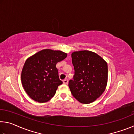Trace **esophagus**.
<instances>
[{"mask_svg":"<svg viewBox=\"0 0 134 134\" xmlns=\"http://www.w3.org/2000/svg\"><path fill=\"white\" fill-rule=\"evenodd\" d=\"M63 81V83L65 84V85H67V84H68V83H69V80H68L67 79H64Z\"/></svg>","mask_w":134,"mask_h":134,"instance_id":"esophagus-1","label":"esophagus"}]
</instances>
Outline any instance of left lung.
Here are the masks:
<instances>
[{"instance_id":"left-lung-1","label":"left lung","mask_w":134,"mask_h":134,"mask_svg":"<svg viewBox=\"0 0 134 134\" xmlns=\"http://www.w3.org/2000/svg\"><path fill=\"white\" fill-rule=\"evenodd\" d=\"M71 59L74 69L73 80L69 82L71 94L81 103H92L106 89L107 63L97 54L86 50L74 52Z\"/></svg>"}]
</instances>
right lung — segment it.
<instances>
[{"mask_svg":"<svg viewBox=\"0 0 134 134\" xmlns=\"http://www.w3.org/2000/svg\"><path fill=\"white\" fill-rule=\"evenodd\" d=\"M61 51L43 49L26 60L21 74L22 86L28 96L40 103L48 101L63 81L56 64L66 58Z\"/></svg>","mask_w":134,"mask_h":134,"instance_id":"add662e5","label":"right lung"}]
</instances>
